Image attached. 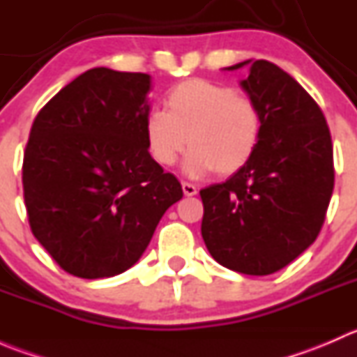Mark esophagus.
I'll list each match as a JSON object with an SVG mask.
<instances>
[{"label":"esophagus","instance_id":"34e87169","mask_svg":"<svg viewBox=\"0 0 357 357\" xmlns=\"http://www.w3.org/2000/svg\"><path fill=\"white\" fill-rule=\"evenodd\" d=\"M183 193H185L186 197H193V195H197V186L195 185H192V183H183Z\"/></svg>","mask_w":357,"mask_h":357}]
</instances>
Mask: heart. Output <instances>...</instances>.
I'll use <instances>...</instances> for the list:
<instances>
[{"label": "heart", "instance_id": "1", "mask_svg": "<svg viewBox=\"0 0 357 357\" xmlns=\"http://www.w3.org/2000/svg\"><path fill=\"white\" fill-rule=\"evenodd\" d=\"M262 132L257 105L236 89L205 79H188L165 96V110L145 119L150 155L169 167L192 146L185 160L190 176L215 171L231 176L254 157Z\"/></svg>", "mask_w": 357, "mask_h": 357}]
</instances>
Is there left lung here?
<instances>
[{
    "label": "left lung",
    "instance_id": "8db88e82",
    "mask_svg": "<svg viewBox=\"0 0 357 357\" xmlns=\"http://www.w3.org/2000/svg\"><path fill=\"white\" fill-rule=\"evenodd\" d=\"M245 66L240 86L261 112V139L242 171L200 190L202 236L221 266L266 276L314 243L333 193V146L321 109L290 74L268 60L226 70Z\"/></svg>",
    "mask_w": 357,
    "mask_h": 357
}]
</instances>
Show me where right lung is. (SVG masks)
Listing matches in <instances>:
<instances>
[{"mask_svg":"<svg viewBox=\"0 0 357 357\" xmlns=\"http://www.w3.org/2000/svg\"><path fill=\"white\" fill-rule=\"evenodd\" d=\"M149 93V74L91 68L60 89L31 128L22 167L29 225L79 278L135 266L183 197L146 146Z\"/></svg>","mask_w":357,"mask_h":357,"instance_id":"obj_1","label":"right lung"}]
</instances>
